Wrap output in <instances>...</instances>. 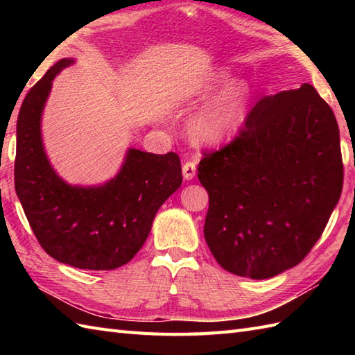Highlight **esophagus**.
Listing matches in <instances>:
<instances>
[{"label": "esophagus", "instance_id": "34e87169", "mask_svg": "<svg viewBox=\"0 0 355 355\" xmlns=\"http://www.w3.org/2000/svg\"><path fill=\"white\" fill-rule=\"evenodd\" d=\"M195 173H197V163H195V160H187L184 162L183 164V177L184 180H192L195 177Z\"/></svg>", "mask_w": 355, "mask_h": 355}]
</instances>
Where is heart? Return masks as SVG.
Here are the masks:
<instances>
[{"label":"heart","instance_id":"b5f03b06","mask_svg":"<svg viewBox=\"0 0 355 355\" xmlns=\"http://www.w3.org/2000/svg\"><path fill=\"white\" fill-rule=\"evenodd\" d=\"M221 89L223 92L215 96L191 123V135L200 143L214 145L223 141L238 126L250 102V89L245 82H235L227 70L214 73L202 85L201 94L210 96Z\"/></svg>","mask_w":355,"mask_h":355}]
</instances>
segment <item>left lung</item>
<instances>
[{
	"instance_id": "obj_1",
	"label": "left lung",
	"mask_w": 355,
	"mask_h": 355,
	"mask_svg": "<svg viewBox=\"0 0 355 355\" xmlns=\"http://www.w3.org/2000/svg\"><path fill=\"white\" fill-rule=\"evenodd\" d=\"M205 238L233 275L268 279L310 253L343 187L333 110L310 84L266 96L229 145L205 153Z\"/></svg>"
}]
</instances>
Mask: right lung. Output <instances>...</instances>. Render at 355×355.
Masks as SVG:
<instances>
[{
    "mask_svg": "<svg viewBox=\"0 0 355 355\" xmlns=\"http://www.w3.org/2000/svg\"><path fill=\"white\" fill-rule=\"evenodd\" d=\"M73 59H61L36 82L17 123L15 191L36 239L51 258L84 270L130 262L149 235L155 214L183 182L175 153L128 149L119 173L101 186H71L51 168L41 117L51 82Z\"/></svg>",
    "mask_w": 355,
    "mask_h": 355,
    "instance_id": "1",
    "label": "right lung"
}]
</instances>
